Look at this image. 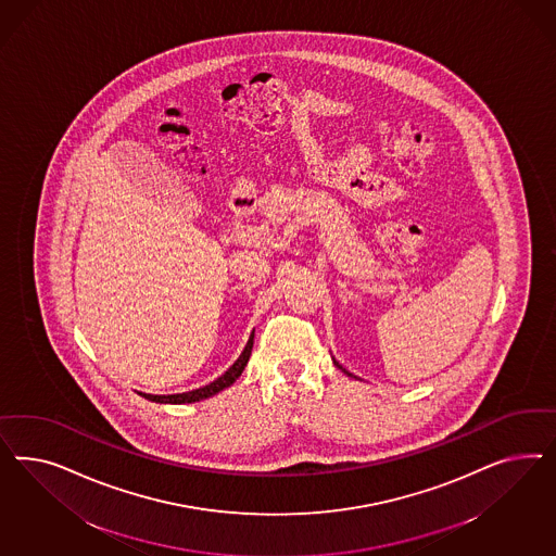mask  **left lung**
Wrapping results in <instances>:
<instances>
[{
	"instance_id": "left-lung-1",
	"label": "left lung",
	"mask_w": 556,
	"mask_h": 556,
	"mask_svg": "<svg viewBox=\"0 0 556 556\" xmlns=\"http://www.w3.org/2000/svg\"><path fill=\"white\" fill-rule=\"evenodd\" d=\"M334 363H337V361H334ZM337 367H338V369H342V367H340V365H338V363H337ZM342 370H344V372H346V375H351V372H349V370H346V369H342ZM351 377H353V375H351Z\"/></svg>"
}]
</instances>
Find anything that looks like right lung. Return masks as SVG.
Returning a JSON list of instances; mask_svg holds the SVG:
<instances>
[{
    "label": "right lung",
    "mask_w": 556,
    "mask_h": 556,
    "mask_svg": "<svg viewBox=\"0 0 556 556\" xmlns=\"http://www.w3.org/2000/svg\"><path fill=\"white\" fill-rule=\"evenodd\" d=\"M253 340L254 334H251L247 346H244V351L236 358L235 365L226 370L222 377H218L216 381H212L210 386H205V388L193 389V391H187V393H177V395H147V393H140V395L147 397L149 402H156V404H193V402H200V400H207V397L216 395L222 389L230 388L236 379L242 375V370H244L249 358H251Z\"/></svg>",
    "instance_id": "1"
}]
</instances>
